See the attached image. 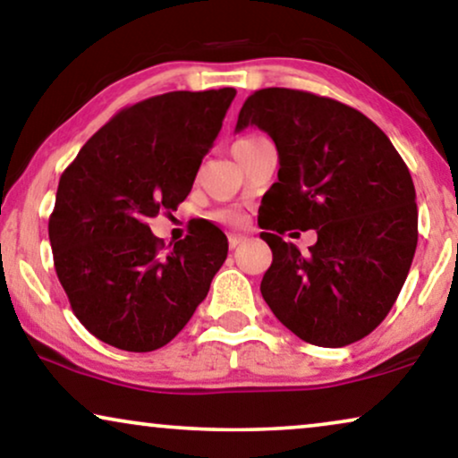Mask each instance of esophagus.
Wrapping results in <instances>:
<instances>
[{"instance_id":"obj_1","label":"esophagus","mask_w":458,"mask_h":458,"mask_svg":"<svg viewBox=\"0 0 458 458\" xmlns=\"http://www.w3.org/2000/svg\"><path fill=\"white\" fill-rule=\"evenodd\" d=\"M242 242H246V235H243V233H231L229 235V246L231 248H237Z\"/></svg>"}]
</instances>
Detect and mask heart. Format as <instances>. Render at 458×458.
Instances as JSON below:
<instances>
[{"label":"heart","instance_id":"obj_1","mask_svg":"<svg viewBox=\"0 0 458 458\" xmlns=\"http://www.w3.org/2000/svg\"><path fill=\"white\" fill-rule=\"evenodd\" d=\"M260 140H262V137H259V135L242 137V140H237L233 143V152H235V149H240L243 146H250V143H256ZM212 216H215L216 223L227 225V227H243V225H246V221H248L246 212H243L242 208H221V210H216Z\"/></svg>","mask_w":458,"mask_h":458}]
</instances>
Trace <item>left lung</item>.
Listing matches in <instances>:
<instances>
[{"instance_id": "obj_1", "label": "left lung", "mask_w": 458, "mask_h": 458, "mask_svg": "<svg viewBox=\"0 0 458 458\" xmlns=\"http://www.w3.org/2000/svg\"><path fill=\"white\" fill-rule=\"evenodd\" d=\"M246 127L271 135L279 154V181L259 216L273 252L262 298L300 340L323 348L362 340L396 302L415 256L409 168L362 112L309 91H254L235 131ZM290 226L318 231L309 253L283 242Z\"/></svg>"}]
</instances>
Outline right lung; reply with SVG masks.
Masks as SVG:
<instances>
[{
	"label": "right lung",
	"instance_id": "add662e5",
	"mask_svg": "<svg viewBox=\"0 0 458 458\" xmlns=\"http://www.w3.org/2000/svg\"><path fill=\"white\" fill-rule=\"evenodd\" d=\"M235 98L233 87L171 91L123 108L62 173L49 216L54 267L85 329L110 346L152 352L185 327L227 259L202 223L165 243L148 218L191 191Z\"/></svg>",
	"mask_w": 458,
	"mask_h": 458
}]
</instances>
